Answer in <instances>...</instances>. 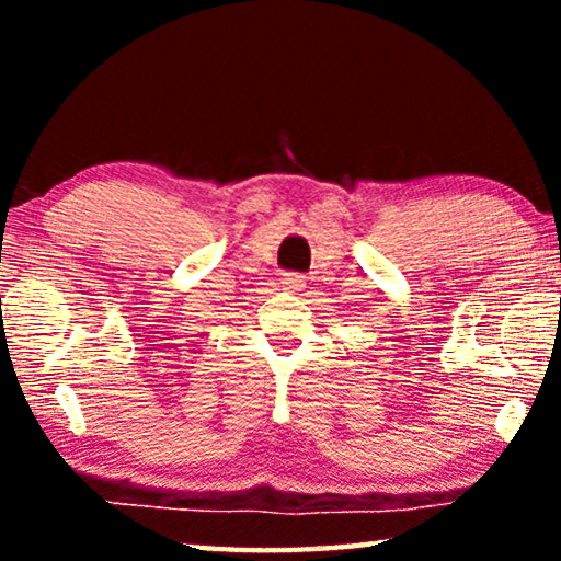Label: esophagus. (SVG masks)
Segmentation results:
<instances>
[{"label": "esophagus", "instance_id": "34e87169", "mask_svg": "<svg viewBox=\"0 0 561 561\" xmlns=\"http://www.w3.org/2000/svg\"><path fill=\"white\" fill-rule=\"evenodd\" d=\"M282 284H284V289L287 291H291V294H297V291H301L304 287H307V279L301 277V274H294V272H287L282 277Z\"/></svg>", "mask_w": 561, "mask_h": 561}]
</instances>
